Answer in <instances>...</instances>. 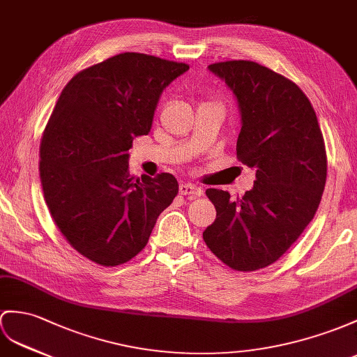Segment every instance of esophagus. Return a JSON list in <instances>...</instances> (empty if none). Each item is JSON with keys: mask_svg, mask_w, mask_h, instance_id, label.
<instances>
[{"mask_svg": "<svg viewBox=\"0 0 357 357\" xmlns=\"http://www.w3.org/2000/svg\"><path fill=\"white\" fill-rule=\"evenodd\" d=\"M178 190H180L181 195L189 197V198H195V197H199V195L203 194V189L202 188L194 186V185H190V183H181Z\"/></svg>", "mask_w": 357, "mask_h": 357, "instance_id": "34e87169", "label": "esophagus"}]
</instances>
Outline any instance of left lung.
Here are the masks:
<instances>
[{"mask_svg": "<svg viewBox=\"0 0 357 357\" xmlns=\"http://www.w3.org/2000/svg\"><path fill=\"white\" fill-rule=\"evenodd\" d=\"M236 95L239 162L256 171L242 198L207 189L216 220L203 231L212 253L234 271L279 260L314 220L327 178L317 113L297 84L251 60L208 65Z\"/></svg>", "mask_w": 357, "mask_h": 357, "instance_id": "left-lung-1", "label": "left lung"}]
</instances>
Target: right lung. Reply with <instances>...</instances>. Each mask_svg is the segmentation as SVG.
<instances>
[{"mask_svg": "<svg viewBox=\"0 0 357 357\" xmlns=\"http://www.w3.org/2000/svg\"><path fill=\"white\" fill-rule=\"evenodd\" d=\"M189 65L123 53L75 74L63 88L39 149L43 198L68 244L101 266L141 253L178 194L172 174L128 172V150L149 135L162 91Z\"/></svg>", "mask_w": 357, "mask_h": 357, "instance_id": "right-lung-1", "label": "right lung"}]
</instances>
